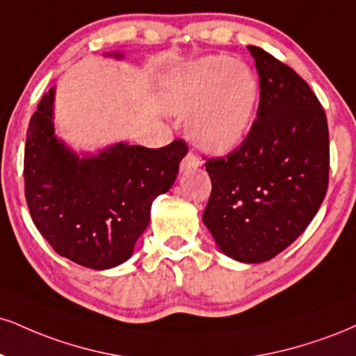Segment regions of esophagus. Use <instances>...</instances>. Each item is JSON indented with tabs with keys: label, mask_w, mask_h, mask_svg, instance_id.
I'll use <instances>...</instances> for the list:
<instances>
[{
	"label": "esophagus",
	"mask_w": 356,
	"mask_h": 356,
	"mask_svg": "<svg viewBox=\"0 0 356 356\" xmlns=\"http://www.w3.org/2000/svg\"><path fill=\"white\" fill-rule=\"evenodd\" d=\"M200 164H202V162H200V159L195 156L194 152H187L186 157H184L182 162H181V169L182 170L195 169V167H199Z\"/></svg>",
	"instance_id": "1"
}]
</instances>
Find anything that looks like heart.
Instances as JSON below:
<instances>
[{"label":"heart","mask_w":356,"mask_h":356,"mask_svg":"<svg viewBox=\"0 0 356 356\" xmlns=\"http://www.w3.org/2000/svg\"><path fill=\"white\" fill-rule=\"evenodd\" d=\"M259 91V79L247 63L213 54L170 72L162 83L161 104L170 113L191 114L194 143L222 154L247 136Z\"/></svg>","instance_id":"1"}]
</instances>
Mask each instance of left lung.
Listing matches in <instances>:
<instances>
[{"instance_id": "obj_1", "label": "left lung", "mask_w": 356, "mask_h": 356, "mask_svg": "<svg viewBox=\"0 0 356 356\" xmlns=\"http://www.w3.org/2000/svg\"><path fill=\"white\" fill-rule=\"evenodd\" d=\"M260 78L257 119L242 144L211 157L212 192L202 216L230 259L267 262L307 229L328 189L327 115L292 67L248 46Z\"/></svg>"}]
</instances>
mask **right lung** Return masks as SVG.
<instances>
[{
  "mask_svg": "<svg viewBox=\"0 0 356 356\" xmlns=\"http://www.w3.org/2000/svg\"><path fill=\"white\" fill-rule=\"evenodd\" d=\"M53 101L54 88L42 96L26 132L29 213L56 254L94 270L113 268L132 255L152 200L175 182L187 144L175 139L147 149L118 143L81 159L54 136Z\"/></svg>",
  "mask_w": 356,
  "mask_h": 356,
  "instance_id": "add662e5",
  "label": "right lung"
}]
</instances>
